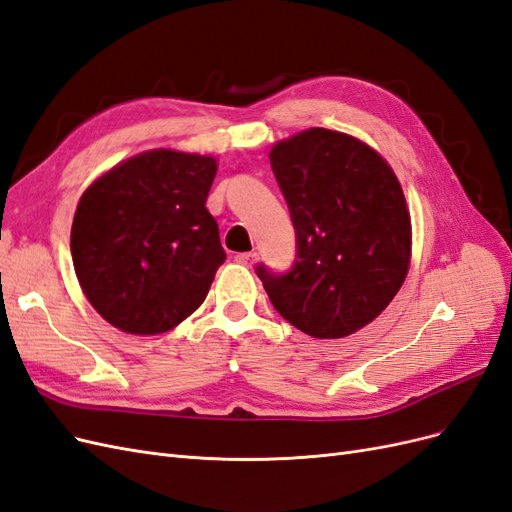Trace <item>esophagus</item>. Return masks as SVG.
Here are the masks:
<instances>
[{
	"instance_id": "obj_1",
	"label": "esophagus",
	"mask_w": 512,
	"mask_h": 512,
	"mask_svg": "<svg viewBox=\"0 0 512 512\" xmlns=\"http://www.w3.org/2000/svg\"><path fill=\"white\" fill-rule=\"evenodd\" d=\"M235 260L243 267H254L258 262V254L256 252H243V254H237Z\"/></svg>"
}]
</instances>
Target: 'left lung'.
Masks as SVG:
<instances>
[{
  "label": "left lung",
  "instance_id": "left-lung-1",
  "mask_svg": "<svg viewBox=\"0 0 512 512\" xmlns=\"http://www.w3.org/2000/svg\"><path fill=\"white\" fill-rule=\"evenodd\" d=\"M269 158L297 230L292 271H256L273 307L318 339L361 331L410 269L412 222L397 175L361 138L327 128L277 141Z\"/></svg>",
  "mask_w": 512,
  "mask_h": 512
}]
</instances>
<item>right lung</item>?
<instances>
[{
    "instance_id": "obj_1",
    "label": "right lung",
    "mask_w": 512,
    "mask_h": 512,
    "mask_svg": "<svg viewBox=\"0 0 512 512\" xmlns=\"http://www.w3.org/2000/svg\"><path fill=\"white\" fill-rule=\"evenodd\" d=\"M218 160L149 149L83 192L70 230L76 280L115 329L160 335L205 301L226 260L207 196Z\"/></svg>"
}]
</instances>
